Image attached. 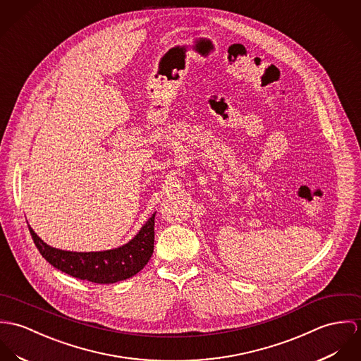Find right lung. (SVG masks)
Masks as SVG:
<instances>
[{"label": "right lung", "instance_id": "add662e5", "mask_svg": "<svg viewBox=\"0 0 361 361\" xmlns=\"http://www.w3.org/2000/svg\"><path fill=\"white\" fill-rule=\"evenodd\" d=\"M154 213L133 240L115 249L101 252H71L47 245L29 226L41 256L55 269L79 280L95 283H115L140 273L154 253Z\"/></svg>", "mask_w": 361, "mask_h": 361}]
</instances>
